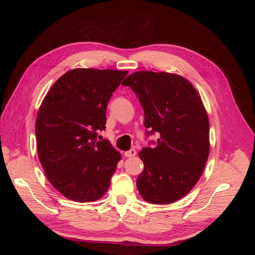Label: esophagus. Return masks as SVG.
I'll list each match as a JSON object with an SVG mask.
<instances>
[{
	"instance_id": "34e87169",
	"label": "esophagus",
	"mask_w": 255,
	"mask_h": 255,
	"mask_svg": "<svg viewBox=\"0 0 255 255\" xmlns=\"http://www.w3.org/2000/svg\"><path fill=\"white\" fill-rule=\"evenodd\" d=\"M136 155V150L135 149H130L129 151L125 152V156L126 157H133Z\"/></svg>"
}]
</instances>
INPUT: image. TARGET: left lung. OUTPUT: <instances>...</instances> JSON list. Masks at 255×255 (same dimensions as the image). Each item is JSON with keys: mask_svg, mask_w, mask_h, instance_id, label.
I'll use <instances>...</instances> for the list:
<instances>
[{"mask_svg": "<svg viewBox=\"0 0 255 255\" xmlns=\"http://www.w3.org/2000/svg\"><path fill=\"white\" fill-rule=\"evenodd\" d=\"M143 109L145 135L157 133L155 146L139 152L143 170L137 189L144 201L169 204L194 188L210 153V123L197 90L186 79L167 72L138 71L122 83Z\"/></svg>", "mask_w": 255, "mask_h": 255, "instance_id": "8db88e82", "label": "left lung"}]
</instances>
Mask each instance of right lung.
I'll return each instance as SVG.
<instances>
[{"label": "right lung", "instance_id": "1", "mask_svg": "<svg viewBox=\"0 0 255 255\" xmlns=\"http://www.w3.org/2000/svg\"><path fill=\"white\" fill-rule=\"evenodd\" d=\"M128 71L74 69L53 85L38 111L36 140L49 182L75 202L101 198L121 159L107 139L106 107Z\"/></svg>", "mask_w": 255, "mask_h": 255}]
</instances>
